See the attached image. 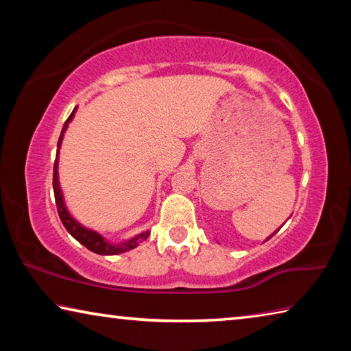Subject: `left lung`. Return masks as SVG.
<instances>
[{"instance_id":"left-lung-1","label":"left lung","mask_w":351,"mask_h":351,"mask_svg":"<svg viewBox=\"0 0 351 351\" xmlns=\"http://www.w3.org/2000/svg\"><path fill=\"white\" fill-rule=\"evenodd\" d=\"M277 230H278V229H277ZM277 230H276V232H277ZM276 232H274V234H276ZM274 234H272V235H274ZM272 235H271V237H272ZM271 237H269V239H271ZM269 239H268V240H269ZM265 241H266V240H265Z\"/></svg>"}]
</instances>
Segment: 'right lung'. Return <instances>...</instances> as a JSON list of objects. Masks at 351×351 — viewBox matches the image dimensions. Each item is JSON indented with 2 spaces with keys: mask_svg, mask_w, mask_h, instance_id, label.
<instances>
[{
  "mask_svg": "<svg viewBox=\"0 0 351 351\" xmlns=\"http://www.w3.org/2000/svg\"><path fill=\"white\" fill-rule=\"evenodd\" d=\"M74 112H75V108H74L73 112H71V116L68 117V121L64 122L63 130H62V133H60V138H58V144H57L58 148H57V158H56V162H54V178H52V186H54L57 212H58V215H60L62 223H63L64 228H66L68 232L73 235L77 241L82 243V245L85 246L86 249H90L91 252H96L99 255H117V254L127 252V251H130V249H134L136 246L139 245L141 241L147 240L148 235H150V232H148V230H145V232L136 235V237H133V239H130L127 241L119 243V245H111L110 241H106V239H104L102 235L97 234L96 230L83 228V226L79 221H75V219L71 217V213L68 212L66 206H64L63 193H62V189H60V182H58V152H60V145H62L64 132H66L69 122L73 121Z\"/></svg>",
  "mask_w": 351,
  "mask_h": 351,
  "instance_id": "right-lung-1",
  "label": "right lung"
}]
</instances>
